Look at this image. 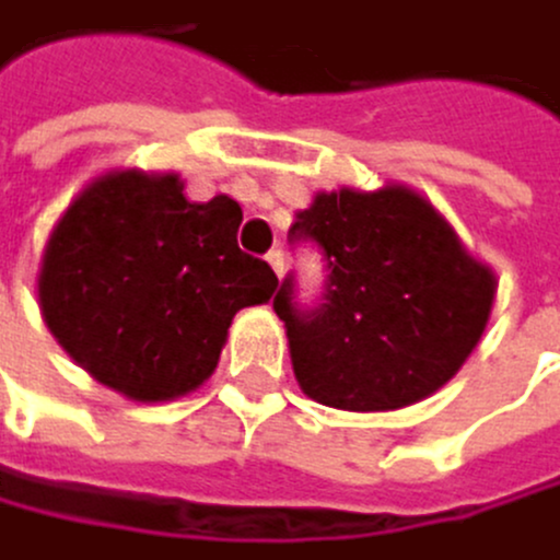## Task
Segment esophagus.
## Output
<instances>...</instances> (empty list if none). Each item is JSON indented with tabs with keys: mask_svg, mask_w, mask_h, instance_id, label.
<instances>
[{
	"mask_svg": "<svg viewBox=\"0 0 560 560\" xmlns=\"http://www.w3.org/2000/svg\"><path fill=\"white\" fill-rule=\"evenodd\" d=\"M266 262L273 266V273H277V277H283V266H287V262H283V253H280V248H273V253L266 256Z\"/></svg>",
	"mask_w": 560,
	"mask_h": 560,
	"instance_id": "34e87169",
	"label": "esophagus"
}]
</instances>
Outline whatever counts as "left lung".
Segmentation results:
<instances>
[{"instance_id": "1", "label": "left lung", "mask_w": 560, "mask_h": 560, "mask_svg": "<svg viewBox=\"0 0 560 560\" xmlns=\"http://www.w3.org/2000/svg\"><path fill=\"white\" fill-rule=\"evenodd\" d=\"M291 242L322 248L325 294L304 307L287 277L273 312L301 392L328 408L392 412L440 392L492 315L495 273L405 186L318 194L291 224Z\"/></svg>"}]
</instances>
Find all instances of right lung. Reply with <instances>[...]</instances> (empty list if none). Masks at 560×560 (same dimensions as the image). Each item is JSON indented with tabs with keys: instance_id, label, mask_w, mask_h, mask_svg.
Segmentation results:
<instances>
[{
	"instance_id": "add662e5",
	"label": "right lung",
	"mask_w": 560,
	"mask_h": 560,
	"mask_svg": "<svg viewBox=\"0 0 560 560\" xmlns=\"http://www.w3.org/2000/svg\"><path fill=\"white\" fill-rule=\"evenodd\" d=\"M232 197L194 203L173 173H106L47 238L37 298L61 349L135 401H173L214 374L235 312L277 291L238 248Z\"/></svg>"
}]
</instances>
